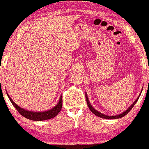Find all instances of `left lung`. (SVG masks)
Instances as JSON below:
<instances>
[{
  "mask_svg": "<svg viewBox=\"0 0 149 149\" xmlns=\"http://www.w3.org/2000/svg\"><path fill=\"white\" fill-rule=\"evenodd\" d=\"M139 97H140V95H139V97H137V99H136V100L134 101V103H133L132 104V105L130 106V107L129 108H128V109H127V110L123 112V113H121V114H119V115H117V116H109L104 115V114H102V113H100L99 111H97V110H95V109H94V108L92 107L91 104H90V102H89V100H88V96H87V95H86V101H87V104H88V106L89 109H90V110L91 111H92V113H93L95 114V115H96L97 116H98V117L102 118H106V119H116V118H120L123 117V116H125V115H127V114L128 113H129L130 111V110H131L132 109L133 107H134V104H136V102H137V100H139Z\"/></svg>",
  "mask_w": 149,
  "mask_h": 149,
  "instance_id": "1",
  "label": "left lung"
}]
</instances>
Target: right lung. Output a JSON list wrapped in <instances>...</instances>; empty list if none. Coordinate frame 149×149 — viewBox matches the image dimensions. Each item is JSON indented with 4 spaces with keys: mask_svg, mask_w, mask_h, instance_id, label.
<instances>
[{
    "mask_svg": "<svg viewBox=\"0 0 149 149\" xmlns=\"http://www.w3.org/2000/svg\"><path fill=\"white\" fill-rule=\"evenodd\" d=\"M8 95V94H7ZM8 97H9L10 102L14 106L15 109L17 110V111L20 114L24 117L26 118L31 120H36V121H40V120H48L52 118L55 117L60 112L61 107H62V98L61 97H60L59 101V103L57 105H56L53 109H50V110L47 111H42V112H33V111H26L25 109H22V108L19 107V106L17 105L16 104L13 102V100L9 97L8 95Z\"/></svg>",
    "mask_w": 149,
    "mask_h": 149,
    "instance_id": "obj_1",
    "label": "right lung"
}]
</instances>
